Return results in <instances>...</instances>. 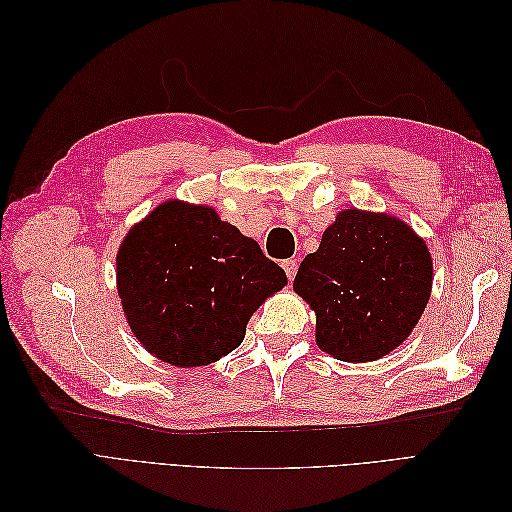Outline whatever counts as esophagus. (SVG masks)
<instances>
[{"mask_svg":"<svg viewBox=\"0 0 512 512\" xmlns=\"http://www.w3.org/2000/svg\"><path fill=\"white\" fill-rule=\"evenodd\" d=\"M282 267H284V271H286V275H288V280L292 282L294 280V275H297V260H284L282 262Z\"/></svg>","mask_w":512,"mask_h":512,"instance_id":"34e87169","label":"esophagus"}]
</instances>
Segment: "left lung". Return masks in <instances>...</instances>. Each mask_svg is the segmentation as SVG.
<instances>
[{
	"mask_svg": "<svg viewBox=\"0 0 512 512\" xmlns=\"http://www.w3.org/2000/svg\"><path fill=\"white\" fill-rule=\"evenodd\" d=\"M423 237L391 213L344 209L307 254L292 290L316 314V344L337 361L369 363L406 342L431 297Z\"/></svg>",
	"mask_w": 512,
	"mask_h": 512,
	"instance_id": "left-lung-1",
	"label": "left lung"
}]
</instances>
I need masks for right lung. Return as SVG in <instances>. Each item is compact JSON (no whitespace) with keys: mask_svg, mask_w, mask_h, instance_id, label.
Wrapping results in <instances>:
<instances>
[{"mask_svg":"<svg viewBox=\"0 0 512 512\" xmlns=\"http://www.w3.org/2000/svg\"><path fill=\"white\" fill-rule=\"evenodd\" d=\"M117 292L143 348L175 367L220 361L288 277L209 205L170 198L123 237Z\"/></svg>","mask_w":512,"mask_h":512,"instance_id":"obj_1","label":"right lung"}]
</instances>
